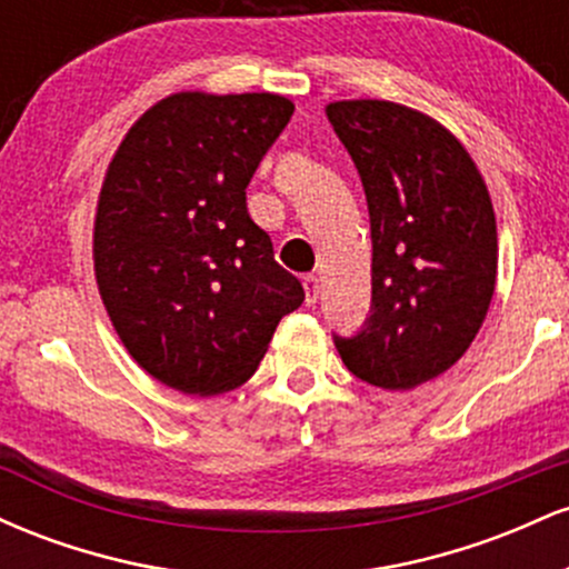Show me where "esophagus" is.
Returning a JSON list of instances; mask_svg holds the SVG:
<instances>
[{
	"mask_svg": "<svg viewBox=\"0 0 569 569\" xmlns=\"http://www.w3.org/2000/svg\"><path fill=\"white\" fill-rule=\"evenodd\" d=\"M302 286H305V302L316 305L318 293H321V280H318V276H305Z\"/></svg>",
	"mask_w": 569,
	"mask_h": 569,
	"instance_id": "1",
	"label": "esophagus"
}]
</instances>
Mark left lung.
<instances>
[{"label": "left lung", "instance_id": "left-lung-1", "mask_svg": "<svg viewBox=\"0 0 569 569\" xmlns=\"http://www.w3.org/2000/svg\"><path fill=\"white\" fill-rule=\"evenodd\" d=\"M326 117L356 162L371 224V310L335 335L358 380L411 390L460 361L498 276V227L479 168L430 117L390 101H337Z\"/></svg>", "mask_w": 569, "mask_h": 569}]
</instances>
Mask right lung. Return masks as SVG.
<instances>
[{
	"instance_id": "right-lung-1",
	"label": "right lung",
	"mask_w": 569,
	"mask_h": 569,
	"mask_svg": "<svg viewBox=\"0 0 569 569\" xmlns=\"http://www.w3.org/2000/svg\"><path fill=\"white\" fill-rule=\"evenodd\" d=\"M293 103L176 93L128 130L98 198L96 280L141 369L189 396L238 388L305 289L248 217L246 187Z\"/></svg>"
}]
</instances>
